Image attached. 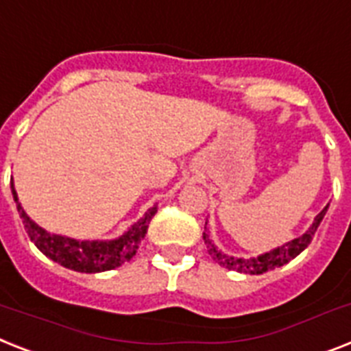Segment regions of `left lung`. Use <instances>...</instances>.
<instances>
[{"mask_svg":"<svg viewBox=\"0 0 351 351\" xmlns=\"http://www.w3.org/2000/svg\"><path fill=\"white\" fill-rule=\"evenodd\" d=\"M326 210H328V205L315 216L314 223L310 225V229L306 230L303 236H299V238L289 241V243L281 245L278 249L269 250V252H265V254L258 256V258L243 259L223 254V252H220V250L216 249L215 243H213V240H210L207 232H204V241L205 245H207V250H209L210 258L215 259L218 265L225 267V269L236 270V272H243V274H263V272L274 270L278 269V267H283L285 263H289L290 259H294L295 256L301 254V252L308 247V243L312 241V238H314L315 230H317L319 223L323 221L324 215H326Z\"/></svg>","mask_w":351,"mask_h":351,"instance_id":"8db88e82","label":"left lung"}]
</instances>
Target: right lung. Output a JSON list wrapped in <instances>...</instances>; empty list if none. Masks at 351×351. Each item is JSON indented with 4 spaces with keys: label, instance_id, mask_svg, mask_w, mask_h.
<instances>
[{
    "label": "right lung",
    "instance_id": "right-lung-1",
    "mask_svg": "<svg viewBox=\"0 0 351 351\" xmlns=\"http://www.w3.org/2000/svg\"><path fill=\"white\" fill-rule=\"evenodd\" d=\"M14 202L18 205V213L21 216L25 230L28 238L36 243V247L41 250L47 258L53 259L56 263L62 265L75 272H86V274H95V272H104L121 267L124 261H130L135 256L138 245L142 243L144 236L147 232L151 218L155 216L156 205H153L147 213L142 216L136 223L131 225L128 232L110 241H81L66 238V236L50 234L47 230L34 223L28 215L23 210L21 204L18 200V193L14 189V184L10 182Z\"/></svg>",
    "mask_w": 351,
    "mask_h": 351
}]
</instances>
